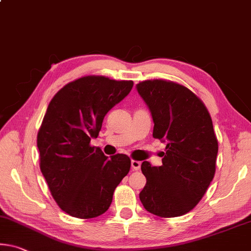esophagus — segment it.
I'll return each mask as SVG.
<instances>
[{"label": "esophagus", "mask_w": 251, "mask_h": 251, "mask_svg": "<svg viewBox=\"0 0 251 251\" xmlns=\"http://www.w3.org/2000/svg\"><path fill=\"white\" fill-rule=\"evenodd\" d=\"M130 164H132V169H133V171H138L141 169V165H142V163L140 162V161H132L130 162Z\"/></svg>", "instance_id": "34e87169"}]
</instances>
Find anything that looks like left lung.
I'll return each instance as SVG.
<instances>
[{
	"instance_id": "left-lung-1",
	"label": "left lung",
	"mask_w": 251,
	"mask_h": 251,
	"mask_svg": "<svg viewBox=\"0 0 251 251\" xmlns=\"http://www.w3.org/2000/svg\"><path fill=\"white\" fill-rule=\"evenodd\" d=\"M136 90L150 109L153 136L166 143L161 166L142 163L146 184L140 200L155 216H183L199 203L216 172L212 119L203 102L178 83L146 80Z\"/></svg>"
}]
</instances>
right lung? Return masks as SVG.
Masks as SVG:
<instances>
[{
  "label": "right lung",
  "mask_w": 251,
  "mask_h": 251,
  "mask_svg": "<svg viewBox=\"0 0 251 251\" xmlns=\"http://www.w3.org/2000/svg\"><path fill=\"white\" fill-rule=\"evenodd\" d=\"M133 85L88 75L66 85L48 106L37 140L40 169L55 202L70 216L91 219L105 213L129 172L127 155L108 157L90 141Z\"/></svg>",
  "instance_id": "1"
}]
</instances>
